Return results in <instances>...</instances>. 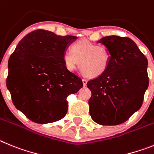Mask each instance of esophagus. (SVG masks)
Masks as SVG:
<instances>
[{"instance_id": "34e87169", "label": "esophagus", "mask_w": 154, "mask_h": 154, "mask_svg": "<svg viewBox=\"0 0 154 154\" xmlns=\"http://www.w3.org/2000/svg\"><path fill=\"white\" fill-rule=\"evenodd\" d=\"M83 81V84H84V86L85 87V86H87V80H86V79H83L82 80Z\"/></svg>"}]
</instances>
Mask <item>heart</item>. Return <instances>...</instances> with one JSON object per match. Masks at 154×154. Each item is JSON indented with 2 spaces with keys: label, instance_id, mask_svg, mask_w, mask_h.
<instances>
[{
  "label": "heart",
  "instance_id": "heart-1",
  "mask_svg": "<svg viewBox=\"0 0 154 154\" xmlns=\"http://www.w3.org/2000/svg\"><path fill=\"white\" fill-rule=\"evenodd\" d=\"M65 67L70 71L80 67L83 74L89 77H97L106 73L110 55L106 48L87 40H80L71 46V51H65L63 56Z\"/></svg>",
  "mask_w": 154,
  "mask_h": 154
}]
</instances>
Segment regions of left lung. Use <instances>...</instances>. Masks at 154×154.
I'll list each match as a JSON object with an SVG mask.
<instances>
[{"label":"left lung","instance_id":"left-lung-1","mask_svg":"<svg viewBox=\"0 0 154 154\" xmlns=\"http://www.w3.org/2000/svg\"><path fill=\"white\" fill-rule=\"evenodd\" d=\"M97 42L106 47L110 60L105 74L87 84L91 91L90 114L100 125H118L142 106L149 85L148 61L128 37L108 36Z\"/></svg>","mask_w":154,"mask_h":154}]
</instances>
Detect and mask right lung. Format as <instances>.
Masks as SVG:
<instances>
[{
	"instance_id": "right-lung-1",
	"label": "right lung",
	"mask_w": 154,
	"mask_h": 154,
	"mask_svg": "<svg viewBox=\"0 0 154 154\" xmlns=\"http://www.w3.org/2000/svg\"><path fill=\"white\" fill-rule=\"evenodd\" d=\"M77 38L34 30L18 43L10 57L7 87L15 107L31 121L44 124L63 118L67 96L83 87L81 78L67 70L63 60Z\"/></svg>"
}]
</instances>
